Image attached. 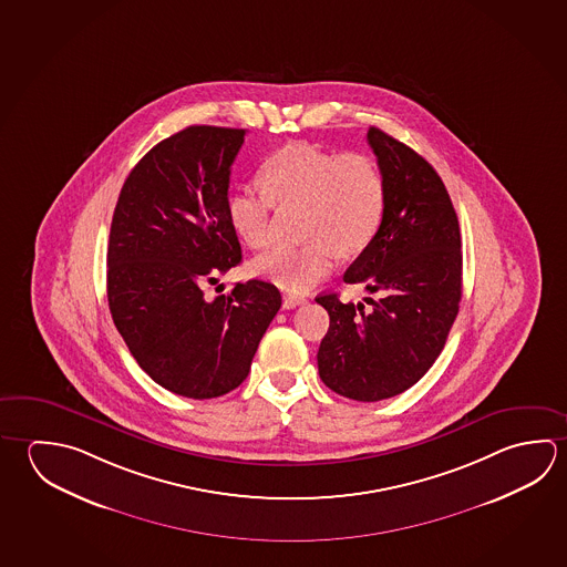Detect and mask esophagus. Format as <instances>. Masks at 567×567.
<instances>
[{
    "mask_svg": "<svg viewBox=\"0 0 567 567\" xmlns=\"http://www.w3.org/2000/svg\"><path fill=\"white\" fill-rule=\"evenodd\" d=\"M305 302V297H298V295H292V292H287L285 297H282V307L288 308H297L300 307Z\"/></svg>",
    "mask_w": 567,
    "mask_h": 567,
    "instance_id": "esophagus-1",
    "label": "esophagus"
}]
</instances>
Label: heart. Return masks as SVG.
<instances>
[{
	"label": "heart",
	"mask_w": 567,
	"mask_h": 567,
	"mask_svg": "<svg viewBox=\"0 0 567 567\" xmlns=\"http://www.w3.org/2000/svg\"><path fill=\"white\" fill-rule=\"evenodd\" d=\"M262 187L239 185L227 200L230 227L250 249L267 247L272 207H302L298 247L280 245L252 262L277 287L305 292L327 279L337 255L352 257L374 240L386 213V177L367 153L337 155L312 143L275 151L260 169Z\"/></svg>",
	"instance_id": "1"
}]
</instances>
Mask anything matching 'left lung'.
Returning a JSON list of instances; mask_svg holds the SVG:
<instances>
[{"instance_id":"obj_1","label":"left lung","mask_w":567,"mask_h":567,"mask_svg":"<svg viewBox=\"0 0 567 567\" xmlns=\"http://www.w3.org/2000/svg\"><path fill=\"white\" fill-rule=\"evenodd\" d=\"M367 137L386 177V213L344 282L380 298H367L372 308L364 310L337 292L317 297L330 317L317 358L330 390L378 402L414 386L446 344L462 298V239L434 167L378 127Z\"/></svg>"}]
</instances>
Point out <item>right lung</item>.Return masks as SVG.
Listing matches in <instances>:
<instances>
[{
	"mask_svg": "<svg viewBox=\"0 0 567 567\" xmlns=\"http://www.w3.org/2000/svg\"><path fill=\"white\" fill-rule=\"evenodd\" d=\"M245 135L190 125L161 141L123 183L111 220V317L137 364L179 396L239 386L282 302L279 288L259 279L215 300L203 292L243 255L227 200Z\"/></svg>",
	"mask_w": 567,
	"mask_h": 567,
	"instance_id": "right-lung-1",
	"label": "right lung"
}]
</instances>
